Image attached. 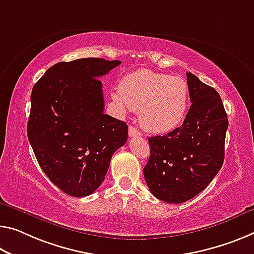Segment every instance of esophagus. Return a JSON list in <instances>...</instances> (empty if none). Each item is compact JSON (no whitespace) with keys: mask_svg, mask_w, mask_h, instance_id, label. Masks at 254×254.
I'll return each instance as SVG.
<instances>
[{"mask_svg":"<svg viewBox=\"0 0 254 254\" xmlns=\"http://www.w3.org/2000/svg\"><path fill=\"white\" fill-rule=\"evenodd\" d=\"M129 136L130 137H136V136H140V131L134 126H129Z\"/></svg>","mask_w":254,"mask_h":254,"instance_id":"obj_1","label":"esophagus"}]
</instances>
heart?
I'll use <instances>...</instances> for the list:
<instances>
[{"label": "heart", "instance_id": "obj_1", "mask_svg": "<svg viewBox=\"0 0 254 254\" xmlns=\"http://www.w3.org/2000/svg\"><path fill=\"white\" fill-rule=\"evenodd\" d=\"M114 99L122 107L139 111V122L146 130L166 134L185 118L189 86L182 77L138 70L124 77Z\"/></svg>", "mask_w": 254, "mask_h": 254}]
</instances>
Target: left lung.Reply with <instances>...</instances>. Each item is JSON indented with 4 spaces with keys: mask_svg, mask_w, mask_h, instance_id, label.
I'll use <instances>...</instances> for the list:
<instances>
[{
    "mask_svg": "<svg viewBox=\"0 0 254 254\" xmlns=\"http://www.w3.org/2000/svg\"><path fill=\"white\" fill-rule=\"evenodd\" d=\"M190 105L181 127L149 137L144 177L151 193L167 203H182L202 192L225 159L228 119L213 87L187 72Z\"/></svg>",
    "mask_w": 254,
    "mask_h": 254,
    "instance_id": "left-lung-1",
    "label": "left lung"
}]
</instances>
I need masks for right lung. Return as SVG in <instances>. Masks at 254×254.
Segmentation results:
<instances>
[{
  "label": "right lung",
  "mask_w": 254,
  "mask_h": 254,
  "mask_svg": "<svg viewBox=\"0 0 254 254\" xmlns=\"http://www.w3.org/2000/svg\"><path fill=\"white\" fill-rule=\"evenodd\" d=\"M120 64L100 58L59 62L33 87L28 140L46 176L71 196L95 192L112 154L127 142L126 123L103 112L99 79Z\"/></svg>",
  "instance_id": "add662e5"
}]
</instances>
